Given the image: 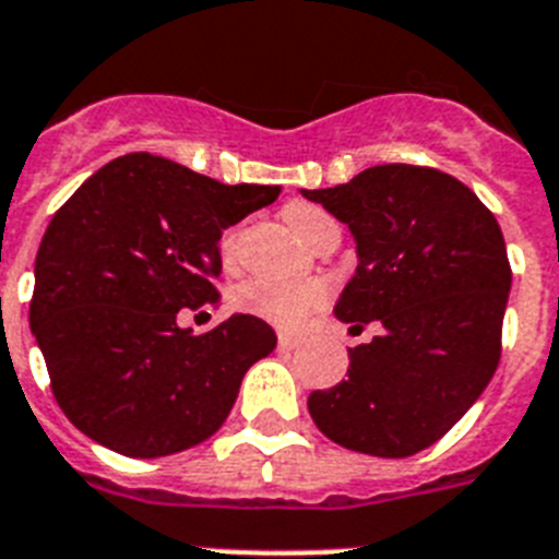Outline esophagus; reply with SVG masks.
<instances>
[{
    "label": "esophagus",
    "instance_id": "1",
    "mask_svg": "<svg viewBox=\"0 0 559 559\" xmlns=\"http://www.w3.org/2000/svg\"><path fill=\"white\" fill-rule=\"evenodd\" d=\"M301 344V341H298V337L295 335H287V332H281L278 335V346L281 349H295V346Z\"/></svg>",
    "mask_w": 559,
    "mask_h": 559
}]
</instances>
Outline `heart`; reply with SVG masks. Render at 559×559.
Segmentation results:
<instances>
[{
	"label": "heart",
	"instance_id": "b5f03b06",
	"mask_svg": "<svg viewBox=\"0 0 559 559\" xmlns=\"http://www.w3.org/2000/svg\"><path fill=\"white\" fill-rule=\"evenodd\" d=\"M284 218H287L295 236L304 238V241L316 236L318 229L337 227L335 218L326 210L316 207V204H304V201L287 204L284 207ZM222 247L224 255H233L236 236L233 233L224 236ZM233 301H236V307L241 312H247L252 318H261V321L272 323V326L301 330L309 318L326 307V301H330V287L323 281L312 278H250L236 289Z\"/></svg>",
	"mask_w": 559,
	"mask_h": 559
}]
</instances>
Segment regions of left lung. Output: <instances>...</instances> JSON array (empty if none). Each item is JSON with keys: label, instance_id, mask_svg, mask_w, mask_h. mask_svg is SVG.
I'll list each match as a JSON object with an SVG mask.
<instances>
[{"label": "left lung", "instance_id": "1", "mask_svg": "<svg viewBox=\"0 0 559 559\" xmlns=\"http://www.w3.org/2000/svg\"><path fill=\"white\" fill-rule=\"evenodd\" d=\"M304 195L358 241L335 316L352 330L383 323L349 349L346 381L309 395V415L352 452L409 457L466 415L500 364L511 289L500 224L463 181L415 164Z\"/></svg>", "mask_w": 559, "mask_h": 559}]
</instances>
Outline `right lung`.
<instances>
[{
	"mask_svg": "<svg viewBox=\"0 0 559 559\" xmlns=\"http://www.w3.org/2000/svg\"><path fill=\"white\" fill-rule=\"evenodd\" d=\"M278 192L128 153L56 210L36 252L31 330L79 431L128 457H164L222 429L278 337L252 316L204 335L176 318L218 304L222 233Z\"/></svg>",
	"mask_w": 559,
	"mask_h": 559,
	"instance_id": "right-lung-1",
	"label": "right lung"
}]
</instances>
